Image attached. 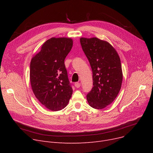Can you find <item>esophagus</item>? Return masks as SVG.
<instances>
[{
    "instance_id": "esophagus-1",
    "label": "esophagus",
    "mask_w": 153,
    "mask_h": 153,
    "mask_svg": "<svg viewBox=\"0 0 153 153\" xmlns=\"http://www.w3.org/2000/svg\"><path fill=\"white\" fill-rule=\"evenodd\" d=\"M74 85H75V87H76V88H79V87H80V86H81V83H79V82H76V83L74 84Z\"/></svg>"
}]
</instances>
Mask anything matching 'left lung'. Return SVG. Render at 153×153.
I'll list each match as a JSON object with an SVG mask.
<instances>
[{"mask_svg": "<svg viewBox=\"0 0 153 153\" xmlns=\"http://www.w3.org/2000/svg\"><path fill=\"white\" fill-rule=\"evenodd\" d=\"M80 42L92 71L93 85L87 95L89 105L102 109L114 101L121 89V61L115 48L97 38H81Z\"/></svg>", "mask_w": 153, "mask_h": 153, "instance_id": "8db88e82", "label": "left lung"}]
</instances>
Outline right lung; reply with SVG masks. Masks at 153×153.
<instances>
[{
  "label": "right lung",
  "mask_w": 153,
  "mask_h": 153,
  "mask_svg": "<svg viewBox=\"0 0 153 153\" xmlns=\"http://www.w3.org/2000/svg\"><path fill=\"white\" fill-rule=\"evenodd\" d=\"M72 44L70 38H51L31 60V89L39 102L52 111L65 108L72 94L64 64Z\"/></svg>",
  "instance_id": "add662e5"
}]
</instances>
